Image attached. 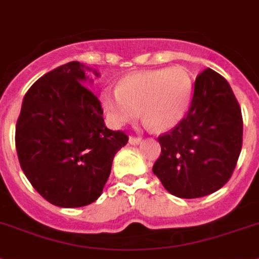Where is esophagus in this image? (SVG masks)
<instances>
[{"instance_id":"obj_1","label":"esophagus","mask_w":259,"mask_h":259,"mask_svg":"<svg viewBox=\"0 0 259 259\" xmlns=\"http://www.w3.org/2000/svg\"><path fill=\"white\" fill-rule=\"evenodd\" d=\"M141 138L140 137H130L129 138V143L130 145H134V146H136V145H140L141 143Z\"/></svg>"}]
</instances>
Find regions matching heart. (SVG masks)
<instances>
[{
  "mask_svg": "<svg viewBox=\"0 0 259 259\" xmlns=\"http://www.w3.org/2000/svg\"><path fill=\"white\" fill-rule=\"evenodd\" d=\"M192 97V79L183 67L150 69L125 76L117 89L101 93V106L113 127L140 116L156 132H167L183 119Z\"/></svg>",
  "mask_w": 259,
  "mask_h": 259,
  "instance_id": "1",
  "label": "heart"
}]
</instances>
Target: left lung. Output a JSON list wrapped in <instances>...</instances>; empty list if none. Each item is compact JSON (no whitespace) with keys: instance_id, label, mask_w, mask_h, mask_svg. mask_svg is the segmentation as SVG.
<instances>
[{"instance_id":"1","label":"left lung","mask_w":259,"mask_h":259,"mask_svg":"<svg viewBox=\"0 0 259 259\" xmlns=\"http://www.w3.org/2000/svg\"><path fill=\"white\" fill-rule=\"evenodd\" d=\"M158 142L153 172L171 195L196 199L220 190L242 147V114L229 82L213 69L200 73L186 117Z\"/></svg>"}]
</instances>
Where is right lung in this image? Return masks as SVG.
<instances>
[{"label":"right lung","instance_id":"right-lung-1","mask_svg":"<svg viewBox=\"0 0 259 259\" xmlns=\"http://www.w3.org/2000/svg\"><path fill=\"white\" fill-rule=\"evenodd\" d=\"M96 69L69 62L36 80L15 126L19 164L49 203L79 208L96 201L113 158L129 138L105 126L97 97L85 85Z\"/></svg>","mask_w":259,"mask_h":259}]
</instances>
